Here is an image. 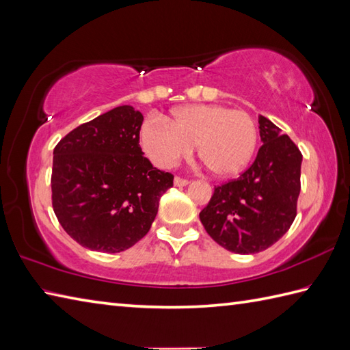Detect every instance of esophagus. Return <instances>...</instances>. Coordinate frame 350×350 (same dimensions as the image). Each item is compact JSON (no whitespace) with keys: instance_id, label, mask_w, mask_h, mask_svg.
<instances>
[{"instance_id":"34e87169","label":"esophagus","mask_w":350,"mask_h":350,"mask_svg":"<svg viewBox=\"0 0 350 350\" xmlns=\"http://www.w3.org/2000/svg\"><path fill=\"white\" fill-rule=\"evenodd\" d=\"M188 183H189V180L182 179V177H179V176L174 177V185H176V187H187Z\"/></svg>"}]
</instances>
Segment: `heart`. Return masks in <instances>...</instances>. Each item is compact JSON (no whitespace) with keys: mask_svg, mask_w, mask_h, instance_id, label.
<instances>
[{"mask_svg":"<svg viewBox=\"0 0 350 350\" xmlns=\"http://www.w3.org/2000/svg\"><path fill=\"white\" fill-rule=\"evenodd\" d=\"M257 126L243 111L221 105L177 108L171 122L148 118L141 144L159 167H173L197 146L203 165L215 177H230L248 165L257 147Z\"/></svg>","mask_w":350,"mask_h":350,"instance_id":"b5f03b06","label":"heart"}]
</instances>
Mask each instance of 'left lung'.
I'll return each instance as SVG.
<instances>
[{"label": "left lung", "instance_id": "left-lung-1", "mask_svg": "<svg viewBox=\"0 0 350 350\" xmlns=\"http://www.w3.org/2000/svg\"><path fill=\"white\" fill-rule=\"evenodd\" d=\"M260 138L252 165L239 179L215 187L200 221L212 239L236 254L265 251L287 233L301 192L299 148L266 117H258Z\"/></svg>", "mask_w": 350, "mask_h": 350}]
</instances>
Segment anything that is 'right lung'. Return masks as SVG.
<instances>
[{
	"instance_id": "add662e5",
	"label": "right lung",
	"mask_w": 350,
	"mask_h": 350,
	"mask_svg": "<svg viewBox=\"0 0 350 350\" xmlns=\"http://www.w3.org/2000/svg\"><path fill=\"white\" fill-rule=\"evenodd\" d=\"M143 114L122 105L69 132L54 148L52 207L73 241L100 252L131 248L148 233L174 176L139 147Z\"/></svg>"
}]
</instances>
